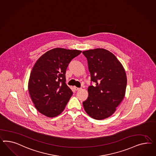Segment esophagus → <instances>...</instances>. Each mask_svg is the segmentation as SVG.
<instances>
[{
  "label": "esophagus",
  "instance_id": "34e87169",
  "mask_svg": "<svg viewBox=\"0 0 156 156\" xmlns=\"http://www.w3.org/2000/svg\"><path fill=\"white\" fill-rule=\"evenodd\" d=\"M74 90H76V91H78V90H80V88H78V87H76V86H74Z\"/></svg>",
  "mask_w": 156,
  "mask_h": 156
}]
</instances>
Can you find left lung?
Wrapping results in <instances>:
<instances>
[{
	"instance_id": "left-lung-1",
	"label": "left lung",
	"mask_w": 156,
	"mask_h": 156,
	"mask_svg": "<svg viewBox=\"0 0 156 156\" xmlns=\"http://www.w3.org/2000/svg\"><path fill=\"white\" fill-rule=\"evenodd\" d=\"M91 81L95 86L88 88L89 97L83 102L86 113L97 120L111 116L124 99L126 76L122 63L115 55L105 49L83 51Z\"/></svg>"
}]
</instances>
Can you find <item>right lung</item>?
<instances>
[{"instance_id":"right-lung-1","label":"right lung","mask_w":156,"mask_h":156,"mask_svg":"<svg viewBox=\"0 0 156 156\" xmlns=\"http://www.w3.org/2000/svg\"><path fill=\"white\" fill-rule=\"evenodd\" d=\"M82 51L55 48L42 55L30 74L28 91L36 108L53 118L63 111L73 95L66 84L67 66Z\"/></svg>"}]
</instances>
